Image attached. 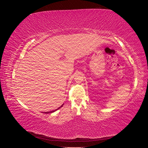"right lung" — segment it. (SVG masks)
Here are the masks:
<instances>
[{"instance_id":"add662e5","label":"right lung","mask_w":148,"mask_h":148,"mask_svg":"<svg viewBox=\"0 0 148 148\" xmlns=\"http://www.w3.org/2000/svg\"><path fill=\"white\" fill-rule=\"evenodd\" d=\"M62 106H63V105H62V106H60V107H59V108H58L57 109H56V110H52V111H51V112H44V113H46V114H48V113H52V112H55L56 110H58V109H60V107H62Z\"/></svg>"}]
</instances>
